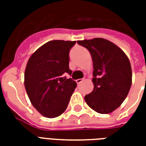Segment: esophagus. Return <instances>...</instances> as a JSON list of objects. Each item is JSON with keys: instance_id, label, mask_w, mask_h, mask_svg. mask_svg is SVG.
<instances>
[{"instance_id": "obj_1", "label": "esophagus", "mask_w": 146, "mask_h": 146, "mask_svg": "<svg viewBox=\"0 0 146 146\" xmlns=\"http://www.w3.org/2000/svg\"><path fill=\"white\" fill-rule=\"evenodd\" d=\"M76 83L78 84H81V83L84 81V79H78V80H76Z\"/></svg>"}]
</instances>
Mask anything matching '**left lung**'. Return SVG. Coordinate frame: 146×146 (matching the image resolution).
Returning a JSON list of instances; mask_svg holds the SVG:
<instances>
[{
	"label": "left lung",
	"mask_w": 146,
	"mask_h": 146,
	"mask_svg": "<svg viewBox=\"0 0 146 146\" xmlns=\"http://www.w3.org/2000/svg\"><path fill=\"white\" fill-rule=\"evenodd\" d=\"M86 48L93 60L94 89L84 97L95 112H113L128 95L132 81L131 63L125 53L116 44L103 38L78 40Z\"/></svg>",
	"instance_id": "obj_1"
}]
</instances>
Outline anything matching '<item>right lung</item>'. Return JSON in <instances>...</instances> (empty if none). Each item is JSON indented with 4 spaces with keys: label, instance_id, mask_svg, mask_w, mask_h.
<instances>
[{
    "label": "right lung",
    "instance_id": "right-lung-1",
    "mask_svg": "<svg viewBox=\"0 0 146 146\" xmlns=\"http://www.w3.org/2000/svg\"><path fill=\"white\" fill-rule=\"evenodd\" d=\"M76 41L51 40L42 45L27 62L24 84L31 103L48 118L60 116L66 110L76 83L71 76L70 51Z\"/></svg>",
    "mask_w": 146,
    "mask_h": 146
}]
</instances>
